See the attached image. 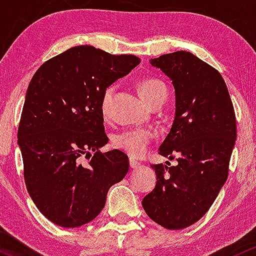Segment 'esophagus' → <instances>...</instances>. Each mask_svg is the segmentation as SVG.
Instances as JSON below:
<instances>
[{
  "instance_id": "obj_1",
  "label": "esophagus",
  "mask_w": 256,
  "mask_h": 256,
  "mask_svg": "<svg viewBox=\"0 0 256 256\" xmlns=\"http://www.w3.org/2000/svg\"><path fill=\"white\" fill-rule=\"evenodd\" d=\"M129 166H130V168L136 169V168H138V166H140V163L138 162V160H134V158H129Z\"/></svg>"
}]
</instances>
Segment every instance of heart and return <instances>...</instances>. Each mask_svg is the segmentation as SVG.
<instances>
[{"instance_id": "heart-1", "label": "heart", "mask_w": 256, "mask_h": 256, "mask_svg": "<svg viewBox=\"0 0 256 256\" xmlns=\"http://www.w3.org/2000/svg\"><path fill=\"white\" fill-rule=\"evenodd\" d=\"M139 90L150 105L157 102H164L166 96H168V90H166L164 83L160 80L152 78V77L144 78L139 82ZM114 92H116V86H110L102 93L100 110L105 118H108L110 114L111 102H112ZM154 138V132L148 128L129 129V130H124L114 136V146L118 150L126 152L130 157H142Z\"/></svg>"}]
</instances>
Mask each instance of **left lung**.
Returning a JSON list of instances; mask_svg holds the SVG:
<instances>
[{
    "label": "left lung",
    "instance_id": "1",
    "mask_svg": "<svg viewBox=\"0 0 256 256\" xmlns=\"http://www.w3.org/2000/svg\"><path fill=\"white\" fill-rule=\"evenodd\" d=\"M170 77L176 110L158 154L178 164H151L157 182L142 200L146 214L168 230L194 225L209 210L228 176L236 114L219 71L185 50L150 60Z\"/></svg>",
    "mask_w": 256,
    "mask_h": 256
}]
</instances>
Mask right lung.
<instances>
[{
    "label": "right lung",
    "mask_w": 256,
    "mask_h": 256,
    "mask_svg": "<svg viewBox=\"0 0 256 256\" xmlns=\"http://www.w3.org/2000/svg\"><path fill=\"white\" fill-rule=\"evenodd\" d=\"M139 62L130 54L77 46L43 62L31 78L18 128L24 180L56 225L78 228L96 219L108 188L128 173L127 154L100 151L108 142L100 102Z\"/></svg>",
    "instance_id": "1"
}]
</instances>
